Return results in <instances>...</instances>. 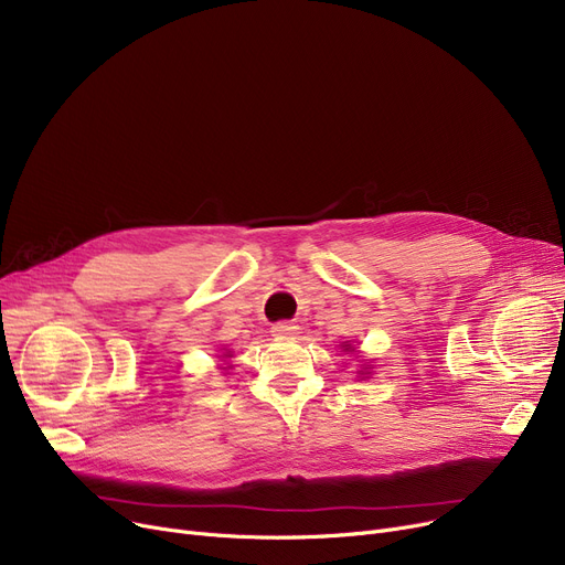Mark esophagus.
I'll return each mask as SVG.
<instances>
[{
  "instance_id": "esophagus-1",
  "label": "esophagus",
  "mask_w": 565,
  "mask_h": 565,
  "mask_svg": "<svg viewBox=\"0 0 565 565\" xmlns=\"http://www.w3.org/2000/svg\"><path fill=\"white\" fill-rule=\"evenodd\" d=\"M298 332V324H292V322H288V320H281V322H275L273 324V334L275 337H290V334H295Z\"/></svg>"
}]
</instances>
